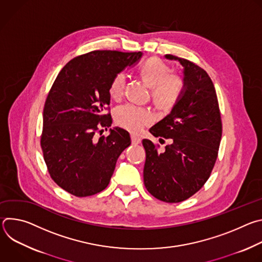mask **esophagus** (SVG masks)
Segmentation results:
<instances>
[{
	"mask_svg": "<svg viewBox=\"0 0 262 262\" xmlns=\"http://www.w3.org/2000/svg\"><path fill=\"white\" fill-rule=\"evenodd\" d=\"M141 141H142V139L140 137H138L137 135H132V142H133V144H135V145L140 144Z\"/></svg>",
	"mask_w": 262,
	"mask_h": 262,
	"instance_id": "34e87169",
	"label": "esophagus"
}]
</instances>
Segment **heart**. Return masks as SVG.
<instances>
[{
    "mask_svg": "<svg viewBox=\"0 0 262 262\" xmlns=\"http://www.w3.org/2000/svg\"><path fill=\"white\" fill-rule=\"evenodd\" d=\"M145 83L151 88L155 102L163 107L173 105L182 91V79L179 76H169V67L160 59L151 58L145 61L140 69ZM125 86V74L118 73L110 85L112 98L120 99ZM116 123L133 133L140 132L144 125L154 120V115L149 110L136 104L126 103L119 106L115 114Z\"/></svg>",
    "mask_w": 262,
    "mask_h": 262,
    "instance_id": "1",
    "label": "heart"
}]
</instances>
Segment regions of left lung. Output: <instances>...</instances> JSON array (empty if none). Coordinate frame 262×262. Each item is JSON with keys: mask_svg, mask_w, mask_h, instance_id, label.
<instances>
[{"mask_svg": "<svg viewBox=\"0 0 262 262\" xmlns=\"http://www.w3.org/2000/svg\"><path fill=\"white\" fill-rule=\"evenodd\" d=\"M182 66V91L170 113L149 132L172 139L159 151L144 139V184L157 199L177 203L198 192L208 179L217 157L222 122L216 93L207 72L173 55L164 56Z\"/></svg>", "mask_w": 262, "mask_h": 262, "instance_id": "1", "label": "left lung"}]
</instances>
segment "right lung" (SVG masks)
<instances>
[{
	"label": "right lung",
	"instance_id": "right-lung-1",
	"mask_svg": "<svg viewBox=\"0 0 262 262\" xmlns=\"http://www.w3.org/2000/svg\"><path fill=\"white\" fill-rule=\"evenodd\" d=\"M143 53L93 51L69 61L59 72L43 110L41 147L49 172L66 192L87 197L104 190L116 162L130 145L128 132L110 128L107 137H95L98 123L112 125L110 85L126 67L135 66Z\"/></svg>",
	"mask_w": 262,
	"mask_h": 262
}]
</instances>
